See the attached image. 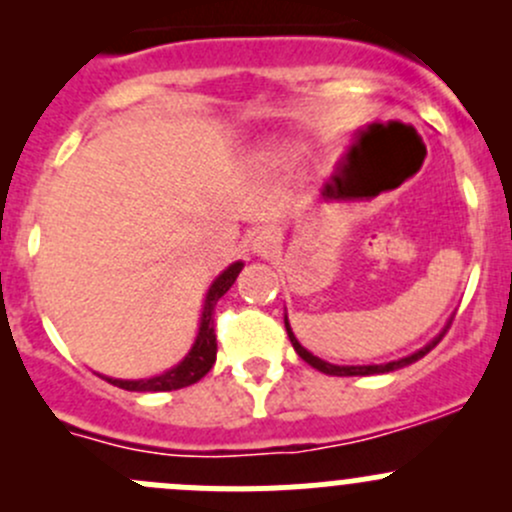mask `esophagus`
Here are the masks:
<instances>
[{"mask_svg":"<svg viewBox=\"0 0 512 512\" xmlns=\"http://www.w3.org/2000/svg\"><path fill=\"white\" fill-rule=\"evenodd\" d=\"M252 252H255L257 257H265V260L275 257L277 252H280V237H277V232L265 227V230L252 240Z\"/></svg>","mask_w":512,"mask_h":512,"instance_id":"obj_1","label":"esophagus"}]
</instances>
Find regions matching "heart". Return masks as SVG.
Masks as SVG:
<instances>
[{"mask_svg":"<svg viewBox=\"0 0 512 512\" xmlns=\"http://www.w3.org/2000/svg\"><path fill=\"white\" fill-rule=\"evenodd\" d=\"M262 160H265V163H270V165H280V163H285V160H287V151H285V148H270V151H265Z\"/></svg>","mask_w":512,"mask_h":512,"instance_id":"b5f03b06","label":"heart"}]
</instances>
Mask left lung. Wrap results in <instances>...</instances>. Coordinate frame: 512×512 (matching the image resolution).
<instances>
[{
    "mask_svg": "<svg viewBox=\"0 0 512 512\" xmlns=\"http://www.w3.org/2000/svg\"><path fill=\"white\" fill-rule=\"evenodd\" d=\"M285 327H287V337H289V342H292L294 352L302 356V359L307 361L309 366H314V369H317V371H322V374H329V376H369V374H389V371L404 369V366L414 364V361L421 359V356H426L433 347H436L438 342H441V337H443V334H446V329L451 327V319H448L446 327H443L441 332H438L436 337H433L431 342L426 344V347L418 349V352L409 354V356H401V359H394V361H386V364H361V366L359 364H356V366L354 364L352 366H349V364L347 366L332 364V361H324V359H319V356H314L312 352H307V349H304L302 344L297 342V337H294L292 327H289V322H287V314H285Z\"/></svg>",
    "mask_w": 512,
    "mask_h": 512,
    "instance_id": "1",
    "label": "left lung"
}]
</instances>
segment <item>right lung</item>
<instances>
[{"mask_svg":"<svg viewBox=\"0 0 512 512\" xmlns=\"http://www.w3.org/2000/svg\"><path fill=\"white\" fill-rule=\"evenodd\" d=\"M242 267H245V262L240 260L232 262L227 270L220 272V275L213 280L208 294H205L198 337H195L190 352L185 354L178 364L170 366V369L163 371V374L151 376V379H113V376H103V379H106L108 384L126 391H175L203 379V376L213 369L215 356H218V339H215V319H213L215 304H218V299L223 297L227 289L235 285Z\"/></svg>","mask_w":512,"mask_h":512,"instance_id":"right-lung-1","label":"right lung"}]
</instances>
